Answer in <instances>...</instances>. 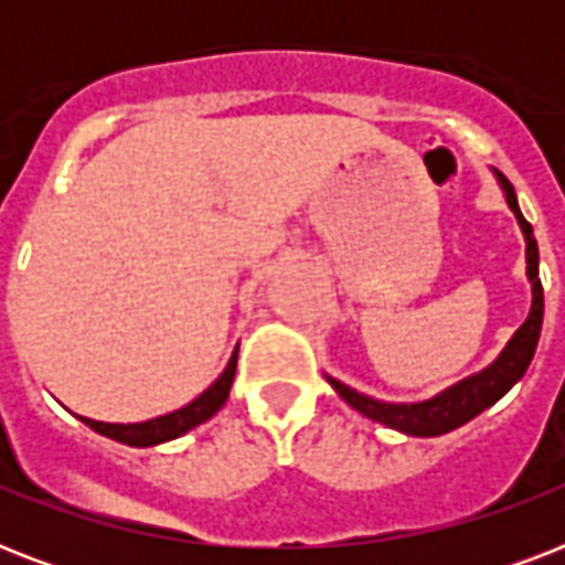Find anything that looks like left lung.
I'll return each mask as SVG.
<instances>
[{
	"mask_svg": "<svg viewBox=\"0 0 565 565\" xmlns=\"http://www.w3.org/2000/svg\"><path fill=\"white\" fill-rule=\"evenodd\" d=\"M499 181L504 184V193H508V204L516 213L519 225L525 231L527 243V278L534 284V305H531V313H527L525 326L519 328L513 340L508 343V349L501 352V358L492 363L490 370H483L481 375L466 377L463 384L451 386L437 398L422 404H384L375 402V398H366V395L354 393L352 386L340 384L334 377H328L337 393L343 395L345 402L352 404L354 411L370 416V419L381 422L386 428L404 430L411 437H437V434H446V430L460 428L463 422L475 419L478 413L487 411L490 404H495L501 395L508 393L510 386L516 384L519 377L525 375L527 363L534 358L536 343H540V328H543V281H540V248H536V237L531 222L522 216L516 202V193H513V184H510L504 175L499 172Z\"/></svg>",
	"mask_w": 565,
	"mask_h": 565,
	"instance_id": "left-lung-1",
	"label": "left lung"
}]
</instances>
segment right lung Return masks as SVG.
<instances>
[{"label": "right lung", "instance_id": "right-lung-1", "mask_svg": "<svg viewBox=\"0 0 565 565\" xmlns=\"http://www.w3.org/2000/svg\"><path fill=\"white\" fill-rule=\"evenodd\" d=\"M234 372H237V352L231 354L228 366L220 375V381L204 390L195 402H190L188 407H181L175 413H167V416H158V419L149 422H137V425H108V422H96V419H84L82 422L87 428H93L102 437L117 439V443H126V446H158V443H167V439H175L181 434L193 430L195 425H202L204 419H211L213 413L220 411L225 398H228L231 381H234Z\"/></svg>", "mask_w": 565, "mask_h": 565}]
</instances>
